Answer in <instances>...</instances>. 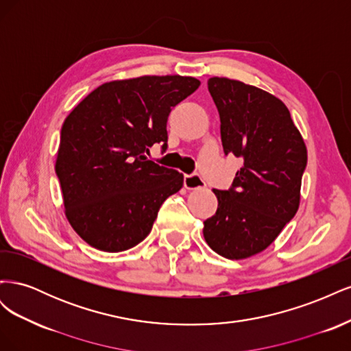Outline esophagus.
<instances>
[{"mask_svg":"<svg viewBox=\"0 0 351 351\" xmlns=\"http://www.w3.org/2000/svg\"><path fill=\"white\" fill-rule=\"evenodd\" d=\"M184 187L189 190H196V189H204L206 184L199 174H186L184 176Z\"/></svg>","mask_w":351,"mask_h":351,"instance_id":"34e87169","label":"esophagus"}]
</instances>
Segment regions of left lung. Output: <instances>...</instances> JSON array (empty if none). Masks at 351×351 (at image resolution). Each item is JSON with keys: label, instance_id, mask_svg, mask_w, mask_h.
Here are the masks:
<instances>
[{"label": "left lung", "instance_id": "1", "mask_svg": "<svg viewBox=\"0 0 351 351\" xmlns=\"http://www.w3.org/2000/svg\"><path fill=\"white\" fill-rule=\"evenodd\" d=\"M221 120L224 154L241 158L228 190L214 189L218 209L204 221L209 247L227 259L267 249L300 202L307 151L289 108L274 95L227 77L208 80Z\"/></svg>", "mask_w": 351, "mask_h": 351}]
</instances>
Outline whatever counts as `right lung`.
I'll return each mask as SVG.
<instances>
[{
  "label": "right lung",
  "instance_id": "1",
  "mask_svg": "<svg viewBox=\"0 0 351 351\" xmlns=\"http://www.w3.org/2000/svg\"><path fill=\"white\" fill-rule=\"evenodd\" d=\"M200 82L143 76L104 83L61 127L56 173L74 231L104 252H123L149 234L158 210L183 187V174L147 159L167 149V120Z\"/></svg>",
  "mask_w": 351,
  "mask_h": 351
}]
</instances>
